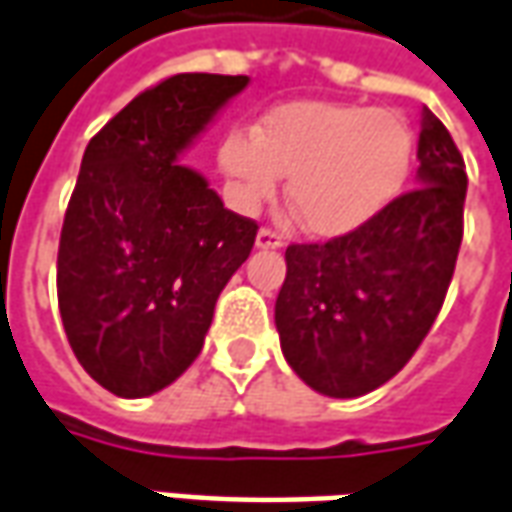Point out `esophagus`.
I'll return each mask as SVG.
<instances>
[{
    "mask_svg": "<svg viewBox=\"0 0 512 512\" xmlns=\"http://www.w3.org/2000/svg\"><path fill=\"white\" fill-rule=\"evenodd\" d=\"M284 245V239L276 234V231H270V228H262L259 234H256V248L259 250H276Z\"/></svg>",
    "mask_w": 512,
    "mask_h": 512,
    "instance_id": "obj_1",
    "label": "esophagus"
}]
</instances>
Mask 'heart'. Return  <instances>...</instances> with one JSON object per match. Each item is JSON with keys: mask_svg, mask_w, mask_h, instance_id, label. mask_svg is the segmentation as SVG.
<instances>
[{"mask_svg": "<svg viewBox=\"0 0 512 512\" xmlns=\"http://www.w3.org/2000/svg\"><path fill=\"white\" fill-rule=\"evenodd\" d=\"M412 158V130L396 111L354 102L281 105L256 133L234 130L220 147L222 172L245 209L270 200L287 175L290 203L320 239L376 220L401 195Z\"/></svg>", "mask_w": 512, "mask_h": 512, "instance_id": "obj_1", "label": "heart"}]
</instances>
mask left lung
<instances>
[{
  "mask_svg": "<svg viewBox=\"0 0 512 512\" xmlns=\"http://www.w3.org/2000/svg\"><path fill=\"white\" fill-rule=\"evenodd\" d=\"M418 189L354 234L290 245L276 329L290 368L312 390L357 398L382 387L424 343L463 242L468 175L438 116L424 108Z\"/></svg>",
  "mask_w": 512,
  "mask_h": 512,
  "instance_id": "obj_1",
  "label": "left lung"
}]
</instances>
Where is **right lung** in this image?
Segmentation results:
<instances>
[{"instance_id":"1","label":"right lung","mask_w":512,"mask_h":512,"mask_svg":"<svg viewBox=\"0 0 512 512\" xmlns=\"http://www.w3.org/2000/svg\"><path fill=\"white\" fill-rule=\"evenodd\" d=\"M248 83L167 77L83 153L63 217L58 306L77 362L114 396H153L195 362L222 287L250 256L259 225L178 161Z\"/></svg>"}]
</instances>
